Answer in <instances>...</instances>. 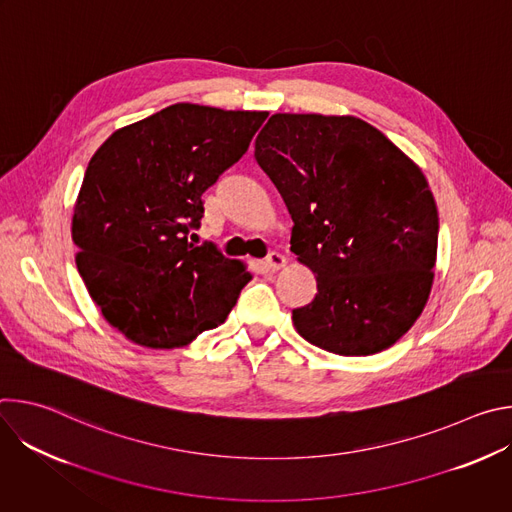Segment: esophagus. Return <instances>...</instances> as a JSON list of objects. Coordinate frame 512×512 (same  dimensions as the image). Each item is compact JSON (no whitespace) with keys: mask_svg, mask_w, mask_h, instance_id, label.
<instances>
[{"mask_svg":"<svg viewBox=\"0 0 512 512\" xmlns=\"http://www.w3.org/2000/svg\"><path fill=\"white\" fill-rule=\"evenodd\" d=\"M285 263H287V259H285L281 253H277V251H273V253H269V255H267V267H269V269H273V271L283 269V267H285Z\"/></svg>","mask_w":512,"mask_h":512,"instance_id":"obj_1","label":"esophagus"}]
</instances>
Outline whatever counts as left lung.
<instances>
[{
	"label": "left lung",
	"instance_id": "left-lung-1",
	"mask_svg": "<svg viewBox=\"0 0 512 512\" xmlns=\"http://www.w3.org/2000/svg\"><path fill=\"white\" fill-rule=\"evenodd\" d=\"M255 158L294 221L291 251L318 281L291 312L298 334L340 356L393 346L433 285L440 221L421 168L352 115L275 113Z\"/></svg>",
	"mask_w": 512,
	"mask_h": 512
}]
</instances>
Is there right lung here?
Segmentation results:
<instances>
[{"instance_id":"right-lung-1","label":"right lung","mask_w":512,"mask_h":512,"mask_svg":"<svg viewBox=\"0 0 512 512\" xmlns=\"http://www.w3.org/2000/svg\"><path fill=\"white\" fill-rule=\"evenodd\" d=\"M267 111L176 103L111 133L93 154L72 214L77 269L127 340L178 348L223 324L247 265L188 231L202 194L247 152Z\"/></svg>"}]
</instances>
